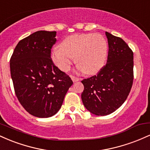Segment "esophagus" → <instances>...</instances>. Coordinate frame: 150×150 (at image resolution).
I'll use <instances>...</instances> for the list:
<instances>
[{"instance_id": "1", "label": "esophagus", "mask_w": 150, "mask_h": 150, "mask_svg": "<svg viewBox=\"0 0 150 150\" xmlns=\"http://www.w3.org/2000/svg\"><path fill=\"white\" fill-rule=\"evenodd\" d=\"M70 78L72 79V80L73 81V82H77V81L80 80V79H79L78 77H75V76H73V75H70Z\"/></svg>"}]
</instances>
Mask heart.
<instances>
[{
  "label": "heart",
  "mask_w": 150,
  "mask_h": 150,
  "mask_svg": "<svg viewBox=\"0 0 150 150\" xmlns=\"http://www.w3.org/2000/svg\"><path fill=\"white\" fill-rule=\"evenodd\" d=\"M108 53V44L101 34H77L65 38L61 47L51 51L53 63L62 71H68L75 61L80 71L89 75L97 73L104 66Z\"/></svg>",
  "instance_id": "b5f03b06"
}]
</instances>
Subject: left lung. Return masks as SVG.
<instances>
[{
	"label": "left lung",
	"mask_w": 150,
	"mask_h": 150,
	"mask_svg": "<svg viewBox=\"0 0 150 150\" xmlns=\"http://www.w3.org/2000/svg\"><path fill=\"white\" fill-rule=\"evenodd\" d=\"M107 62L97 75L84 79L81 98L84 106L97 116L114 112L126 100L133 82V52L121 38L106 32Z\"/></svg>",
	"instance_id": "8db88e82"
}]
</instances>
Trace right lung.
<instances>
[{
    "label": "right lung",
    "mask_w": 150,
    "mask_h": 150,
    "mask_svg": "<svg viewBox=\"0 0 150 150\" xmlns=\"http://www.w3.org/2000/svg\"><path fill=\"white\" fill-rule=\"evenodd\" d=\"M56 32L38 31L20 41L10 61L15 92L32 116L49 118L61 108L73 81L51 58Z\"/></svg>",
    "instance_id": "1"
}]
</instances>
